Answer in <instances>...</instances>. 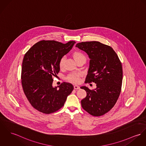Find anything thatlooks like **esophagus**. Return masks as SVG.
I'll return each mask as SVG.
<instances>
[{"instance_id":"1","label":"esophagus","mask_w":146,"mask_h":146,"mask_svg":"<svg viewBox=\"0 0 146 146\" xmlns=\"http://www.w3.org/2000/svg\"><path fill=\"white\" fill-rule=\"evenodd\" d=\"M74 89H75V90H78V89H80L79 86L78 85H75L74 86Z\"/></svg>"}]
</instances>
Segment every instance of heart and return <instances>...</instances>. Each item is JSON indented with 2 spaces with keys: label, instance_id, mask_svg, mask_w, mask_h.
<instances>
[{
  "label": "heart",
  "instance_id": "obj_1",
  "mask_svg": "<svg viewBox=\"0 0 146 146\" xmlns=\"http://www.w3.org/2000/svg\"><path fill=\"white\" fill-rule=\"evenodd\" d=\"M73 57L75 60L76 61V62L82 59H86L85 55L81 52H74L73 54ZM65 61V56H63L60 58L59 61V64H58L60 68H62L64 66ZM81 76V74L80 72H71L67 75L66 79L69 82H71L72 83H78L79 81L80 78Z\"/></svg>",
  "mask_w": 146,
  "mask_h": 146
}]
</instances>
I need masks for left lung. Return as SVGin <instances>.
<instances>
[{
	"mask_svg": "<svg viewBox=\"0 0 146 146\" xmlns=\"http://www.w3.org/2000/svg\"><path fill=\"white\" fill-rule=\"evenodd\" d=\"M76 47L86 52L90 59L85 83L94 82L96 85L94 90L80 88L87 94L81 101V106L93 116H102L113 108L119 96L123 80L121 63L110 46L99 42H82Z\"/></svg>",
	"mask_w": 146,
	"mask_h": 146,
	"instance_id": "1",
	"label": "left lung"
}]
</instances>
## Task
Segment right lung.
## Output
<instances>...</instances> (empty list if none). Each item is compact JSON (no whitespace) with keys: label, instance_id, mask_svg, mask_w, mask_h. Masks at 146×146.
Segmentation results:
<instances>
[{"label":"right lung","instance_id":"obj_1","mask_svg":"<svg viewBox=\"0 0 146 146\" xmlns=\"http://www.w3.org/2000/svg\"><path fill=\"white\" fill-rule=\"evenodd\" d=\"M76 42L64 44L56 40H42L27 52L22 62L21 82L28 102L35 109L49 114L64 106L74 90L71 84L63 82L57 89L52 86L53 76L60 71L59 61Z\"/></svg>","mask_w":146,"mask_h":146}]
</instances>
